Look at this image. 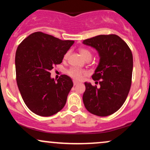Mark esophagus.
Wrapping results in <instances>:
<instances>
[{"mask_svg": "<svg viewBox=\"0 0 150 150\" xmlns=\"http://www.w3.org/2000/svg\"><path fill=\"white\" fill-rule=\"evenodd\" d=\"M77 84H79V82H77L76 80H73V85H77Z\"/></svg>", "mask_w": 150, "mask_h": 150, "instance_id": "obj_1", "label": "esophagus"}]
</instances>
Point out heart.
Listing matches in <instances>:
<instances>
[{
    "label": "heart",
    "mask_w": 150,
    "mask_h": 150,
    "mask_svg": "<svg viewBox=\"0 0 150 150\" xmlns=\"http://www.w3.org/2000/svg\"><path fill=\"white\" fill-rule=\"evenodd\" d=\"M80 52L81 53V55H82V57L85 58V60L87 59V58H90V59L92 58V53H91L89 50L86 49H80ZM69 53H70L69 51H68V52L65 53L64 56V59H66V58L68 57ZM67 73H68V75H69L71 77L75 79V80H79L82 77V75H83L85 71L79 69V68L73 67V68H70V69L68 70Z\"/></svg>",
    "instance_id": "1"
}]
</instances>
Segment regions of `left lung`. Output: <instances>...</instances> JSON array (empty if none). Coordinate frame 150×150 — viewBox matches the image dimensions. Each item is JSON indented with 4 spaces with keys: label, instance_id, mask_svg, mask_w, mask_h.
<instances>
[{
    "label": "left lung",
    "instance_id": "1",
    "mask_svg": "<svg viewBox=\"0 0 150 150\" xmlns=\"http://www.w3.org/2000/svg\"><path fill=\"white\" fill-rule=\"evenodd\" d=\"M82 43L94 48L100 57L92 76L94 80H99L100 87L85 82L84 104L92 114L109 116L121 107L128 95L133 67L131 50L116 34L96 36Z\"/></svg>",
    "mask_w": 150,
    "mask_h": 150
}]
</instances>
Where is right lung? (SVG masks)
<instances>
[{"label": "right lung", "mask_w": 150, "mask_h": 150, "mask_svg": "<svg viewBox=\"0 0 150 150\" xmlns=\"http://www.w3.org/2000/svg\"><path fill=\"white\" fill-rule=\"evenodd\" d=\"M73 44L74 41L37 32L18 46L15 53L17 84L24 102L37 115L52 116L64 107L73 81L62 75L56 82L50 70L62 63Z\"/></svg>", "instance_id": "obj_1"}]
</instances>
